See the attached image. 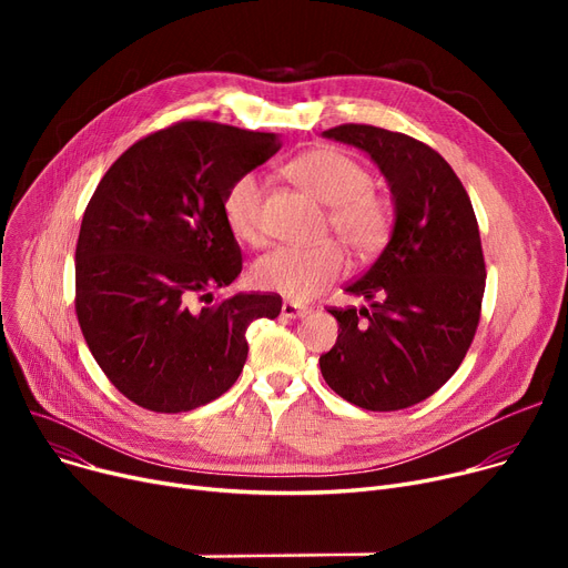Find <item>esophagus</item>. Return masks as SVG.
I'll return each instance as SVG.
<instances>
[{
  "instance_id": "34e87169",
  "label": "esophagus",
  "mask_w": 568,
  "mask_h": 568,
  "mask_svg": "<svg viewBox=\"0 0 568 568\" xmlns=\"http://www.w3.org/2000/svg\"><path fill=\"white\" fill-rule=\"evenodd\" d=\"M281 313H283V317L296 320V317H306L311 313V308L304 306V304H296V302H283Z\"/></svg>"
}]
</instances>
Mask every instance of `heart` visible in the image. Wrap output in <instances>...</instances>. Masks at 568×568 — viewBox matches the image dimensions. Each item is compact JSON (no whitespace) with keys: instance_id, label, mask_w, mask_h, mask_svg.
<instances>
[{"instance_id":"heart-1","label":"heart","mask_w":568,"mask_h":568,"mask_svg":"<svg viewBox=\"0 0 568 568\" xmlns=\"http://www.w3.org/2000/svg\"><path fill=\"white\" fill-rule=\"evenodd\" d=\"M285 174L329 209V227L359 255L384 246L392 232V206L373 191L371 172L332 146H320L287 163ZM262 184L257 174H239L223 195V221L234 239L260 244ZM347 268L341 244L324 242L306 248H276L260 257L251 278L255 287L276 292L294 302H308L329 287Z\"/></svg>"}]
</instances>
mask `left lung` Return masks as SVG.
Listing matches in <instances>:
<instances>
[{"label": "left lung", "instance_id": "8db88e82", "mask_svg": "<svg viewBox=\"0 0 568 568\" xmlns=\"http://www.w3.org/2000/svg\"><path fill=\"white\" fill-rule=\"evenodd\" d=\"M322 135L373 159L392 189L396 221L375 264L345 287L371 306L329 308L338 338L320 356V371L356 407L405 409L458 371L479 326L486 290L479 225L460 179L428 144L368 124Z\"/></svg>", "mask_w": 568, "mask_h": 568}]
</instances>
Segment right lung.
I'll return each instance as SVG.
<instances>
[{"label":"right lung","mask_w":568,"mask_h":568,"mask_svg":"<svg viewBox=\"0 0 568 568\" xmlns=\"http://www.w3.org/2000/svg\"><path fill=\"white\" fill-rule=\"evenodd\" d=\"M278 149L276 133L179 122L129 146L89 200L75 313L97 364L135 405L176 414L216 400L246 364L248 324L278 317V294L195 306L242 274L221 212L227 186Z\"/></svg>","instance_id":"right-lung-1"}]
</instances>
